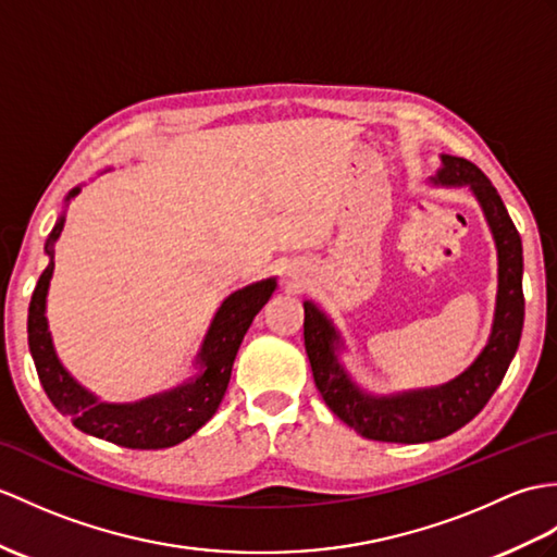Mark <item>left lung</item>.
Instances as JSON below:
<instances>
[{
    "mask_svg": "<svg viewBox=\"0 0 557 557\" xmlns=\"http://www.w3.org/2000/svg\"><path fill=\"white\" fill-rule=\"evenodd\" d=\"M444 168L434 177L442 185H470L480 199L498 247V304L494 332L482 356L458 380L436 389L412 392L392 398H374L358 392L346 377L337 356V332L313 304H304V342L320 396L348 426L372 438L392 444H422L444 438L468 424L480 412L508 372L522 337V239L510 220L500 194L488 177L460 157H442Z\"/></svg>",
    "mask_w": 557,
    "mask_h": 557,
    "instance_id": "8db88e82",
    "label": "left lung"
}]
</instances>
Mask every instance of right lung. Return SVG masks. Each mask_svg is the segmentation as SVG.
I'll use <instances>...</instances> for the list:
<instances>
[{
	"instance_id": "obj_1",
	"label": "right lung",
	"mask_w": 557,
	"mask_h": 557,
	"mask_svg": "<svg viewBox=\"0 0 557 557\" xmlns=\"http://www.w3.org/2000/svg\"><path fill=\"white\" fill-rule=\"evenodd\" d=\"M75 194L77 189L69 194V199L75 197ZM61 230L63 218L57 220V225L47 239L45 249L51 261L35 284L28 308V344L45 394L59 412L73 420L77 430L107 438V442L119 444L123 448L153 450L185 442L201 424L209 422L218 410L227 389L232 363H235L239 344L258 310L273 296L275 280H263L251 284V287H244L227 296L223 306L218 308L211 330L206 334L201 346L199 363L203 372L197 380L185 386H177V389L168 394L139 400V404H99L92 394H87L61 368L47 332L45 299L51 273H54V242L61 235Z\"/></svg>"
}]
</instances>
